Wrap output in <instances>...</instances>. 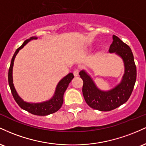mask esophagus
<instances>
[{
	"label": "esophagus",
	"instance_id": "1",
	"mask_svg": "<svg viewBox=\"0 0 146 146\" xmlns=\"http://www.w3.org/2000/svg\"><path fill=\"white\" fill-rule=\"evenodd\" d=\"M73 75H74L75 77H78L79 75V71L78 69H75L74 71H73Z\"/></svg>",
	"mask_w": 146,
	"mask_h": 146
}]
</instances>
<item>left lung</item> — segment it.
Masks as SVG:
<instances>
[{"label": "left lung", "instance_id": "1", "mask_svg": "<svg viewBox=\"0 0 146 146\" xmlns=\"http://www.w3.org/2000/svg\"><path fill=\"white\" fill-rule=\"evenodd\" d=\"M113 39L109 52L119 56L124 65V73L117 86L108 90H100L85 70L80 72L84 82L82 93L85 101L90 108L100 111H110L128 101L137 79V68L131 48L115 35Z\"/></svg>", "mask_w": 146, "mask_h": 146}]
</instances>
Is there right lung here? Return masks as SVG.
I'll return each instance as SVG.
<instances>
[{
    "instance_id": "add662e5",
    "label": "right lung",
    "mask_w": 146,
    "mask_h": 146,
    "mask_svg": "<svg viewBox=\"0 0 146 146\" xmlns=\"http://www.w3.org/2000/svg\"><path fill=\"white\" fill-rule=\"evenodd\" d=\"M37 39H38V37H31L29 39L26 40L23 42V44L16 49L14 56H13L12 59H11V64H10L9 68L8 82H9L10 89H11V93H12L15 101L16 102V103L18 104V106L21 108H23L25 110H27V111L33 114V115L44 116V115H50V114L56 113L61 108L64 101V93L65 90L67 88L69 83L71 82V80L74 78V75L72 73H70L64 77L57 85L53 96L47 101L40 102V103H31V102H27L24 101L18 95L17 91H16V88L14 87V84H13V66H14L15 58H16V55L18 54L20 50L24 47V46L27 44L29 42L33 40Z\"/></svg>"
}]
</instances>
